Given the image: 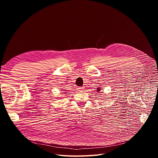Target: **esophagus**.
I'll return each mask as SVG.
<instances>
[{
    "label": "esophagus",
    "instance_id": "esophagus-1",
    "mask_svg": "<svg viewBox=\"0 0 158 158\" xmlns=\"http://www.w3.org/2000/svg\"><path fill=\"white\" fill-rule=\"evenodd\" d=\"M76 89H77V91H82V90L83 89V87H79V86H77V87H76Z\"/></svg>",
    "mask_w": 158,
    "mask_h": 158
}]
</instances>
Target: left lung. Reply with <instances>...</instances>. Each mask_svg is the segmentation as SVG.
Listing matches in <instances>:
<instances>
[{
	"label": "left lung",
	"instance_id": "1",
	"mask_svg": "<svg viewBox=\"0 0 158 158\" xmlns=\"http://www.w3.org/2000/svg\"><path fill=\"white\" fill-rule=\"evenodd\" d=\"M98 92L99 91V89H98Z\"/></svg>",
	"mask_w": 158,
	"mask_h": 158
}]
</instances>
